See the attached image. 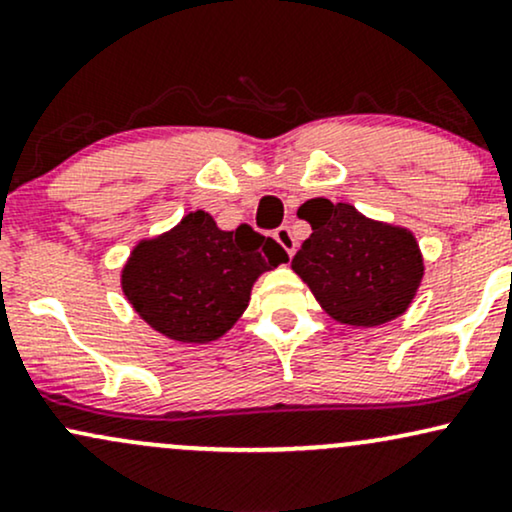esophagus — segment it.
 <instances>
[{
	"mask_svg": "<svg viewBox=\"0 0 512 512\" xmlns=\"http://www.w3.org/2000/svg\"><path fill=\"white\" fill-rule=\"evenodd\" d=\"M274 238H276V243L281 245V248L289 252V255H293V252H296V238H293V233H291L289 226H279V228H276Z\"/></svg>",
	"mask_w": 512,
	"mask_h": 512,
	"instance_id": "esophagus-1",
	"label": "esophagus"
}]
</instances>
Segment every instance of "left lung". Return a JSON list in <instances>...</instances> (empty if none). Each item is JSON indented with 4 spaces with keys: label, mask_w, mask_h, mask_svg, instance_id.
<instances>
[{
    "label": "left lung",
    "mask_w": 512,
    "mask_h": 512,
    "mask_svg": "<svg viewBox=\"0 0 512 512\" xmlns=\"http://www.w3.org/2000/svg\"><path fill=\"white\" fill-rule=\"evenodd\" d=\"M301 214L313 233L291 267L334 320L375 327L409 308L424 274L409 231L370 221L351 204L330 199H310Z\"/></svg>",
    "instance_id": "8db88e82"
}]
</instances>
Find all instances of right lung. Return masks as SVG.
<instances>
[{"label": "right lung", "mask_w": 512, "mask_h": 512, "mask_svg": "<svg viewBox=\"0 0 512 512\" xmlns=\"http://www.w3.org/2000/svg\"><path fill=\"white\" fill-rule=\"evenodd\" d=\"M281 262H289L286 250L248 223L221 231L209 214L192 211L173 231L132 250L122 291L154 330L204 344L231 330L257 276Z\"/></svg>", "instance_id": "right-lung-1"}]
</instances>
